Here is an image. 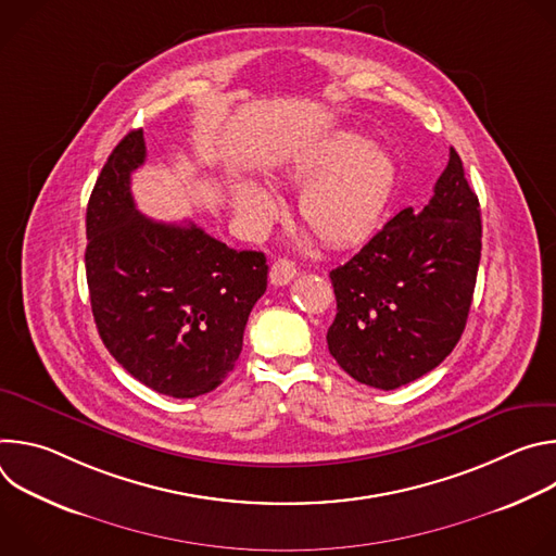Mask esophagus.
I'll return each mask as SVG.
<instances>
[{"mask_svg": "<svg viewBox=\"0 0 556 556\" xmlns=\"http://www.w3.org/2000/svg\"><path fill=\"white\" fill-rule=\"evenodd\" d=\"M294 275H296V266L290 260H277L270 266V283L273 286H286L294 279Z\"/></svg>", "mask_w": 556, "mask_h": 556, "instance_id": "34e87169", "label": "esophagus"}]
</instances>
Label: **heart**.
I'll return each mask as SVG.
<instances>
[{
    "label": "heart",
    "mask_w": 556,
    "mask_h": 556,
    "mask_svg": "<svg viewBox=\"0 0 556 556\" xmlns=\"http://www.w3.org/2000/svg\"><path fill=\"white\" fill-rule=\"evenodd\" d=\"M299 195L303 224L328 247L363 242L376 228L393 185L391 155L354 131H339L286 167ZM235 208L251 230H264L279 213L277 198L257 182L235 189Z\"/></svg>",
    "instance_id": "b5f03b06"
}]
</instances>
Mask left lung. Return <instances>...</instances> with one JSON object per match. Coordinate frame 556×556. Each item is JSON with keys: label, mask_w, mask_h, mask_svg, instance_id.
<instances>
[{"label": "left lung", "mask_w": 556, "mask_h": 556, "mask_svg": "<svg viewBox=\"0 0 556 556\" xmlns=\"http://www.w3.org/2000/svg\"><path fill=\"white\" fill-rule=\"evenodd\" d=\"M480 257V200L451 147L429 204L393 215L330 273V354L354 380L384 391L435 369L464 332Z\"/></svg>", "instance_id": "obj_1"}]
</instances>
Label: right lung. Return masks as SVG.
I'll list each match as a JSON object with an SVG mask.
<instances>
[{"instance_id": "obj_1", "label": "right lung", "mask_w": 556, "mask_h": 556, "mask_svg": "<svg viewBox=\"0 0 556 556\" xmlns=\"http://www.w3.org/2000/svg\"><path fill=\"white\" fill-rule=\"evenodd\" d=\"M142 129L110 153L86 215V275L97 330L136 380L172 399H198L232 371L249 314L268 286L264 253L235 251L193 222L144 217L131 172Z\"/></svg>"}]
</instances>
